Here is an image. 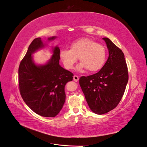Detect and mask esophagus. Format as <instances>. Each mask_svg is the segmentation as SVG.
<instances>
[{"mask_svg": "<svg viewBox=\"0 0 147 147\" xmlns=\"http://www.w3.org/2000/svg\"><path fill=\"white\" fill-rule=\"evenodd\" d=\"M74 81H76V82H77V81H79V77L77 76H74Z\"/></svg>", "mask_w": 147, "mask_h": 147, "instance_id": "34e87169", "label": "esophagus"}]
</instances>
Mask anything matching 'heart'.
I'll return each instance as SVG.
<instances>
[{
  "label": "heart",
  "mask_w": 147,
  "mask_h": 147,
  "mask_svg": "<svg viewBox=\"0 0 147 147\" xmlns=\"http://www.w3.org/2000/svg\"><path fill=\"white\" fill-rule=\"evenodd\" d=\"M60 57L67 69H72L79 58L80 63L78 65L77 71L88 69L90 71L100 70L106 60V49L91 39L81 38L71 43L70 50H62Z\"/></svg>",
  "instance_id": "b5f03b06"
}]
</instances>
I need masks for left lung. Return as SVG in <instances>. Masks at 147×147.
I'll list each match as a JSON object with an SVG mask.
<instances>
[{"instance_id": "left-lung-1", "label": "left lung", "mask_w": 147, "mask_h": 147, "mask_svg": "<svg viewBox=\"0 0 147 147\" xmlns=\"http://www.w3.org/2000/svg\"><path fill=\"white\" fill-rule=\"evenodd\" d=\"M109 57L98 72L81 77L79 84L90 110L102 115L118 106L128 81V68L123 51L109 38H103Z\"/></svg>"}]
</instances>
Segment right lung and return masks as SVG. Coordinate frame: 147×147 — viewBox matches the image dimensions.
I'll return each instance as SVG.
<instances>
[{
    "label": "right lung",
    "mask_w": 147,
    "mask_h": 147,
    "mask_svg": "<svg viewBox=\"0 0 147 147\" xmlns=\"http://www.w3.org/2000/svg\"><path fill=\"white\" fill-rule=\"evenodd\" d=\"M57 36L48 38L53 41ZM41 38L32 41L19 67V87L22 99L31 110L43 117L56 116L65 101V87L73 74L59 63L60 48L52 47V56L44 64H37L32 54L47 46Z\"/></svg>",
    "instance_id": "1"
}]
</instances>
